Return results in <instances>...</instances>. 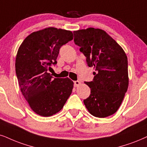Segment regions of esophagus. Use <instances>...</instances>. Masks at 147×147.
Returning a JSON list of instances; mask_svg holds the SVG:
<instances>
[{"mask_svg": "<svg viewBox=\"0 0 147 147\" xmlns=\"http://www.w3.org/2000/svg\"><path fill=\"white\" fill-rule=\"evenodd\" d=\"M74 83H75V87H78L80 84H81V82L79 81H75Z\"/></svg>", "mask_w": 147, "mask_h": 147, "instance_id": "obj_1", "label": "esophagus"}]
</instances>
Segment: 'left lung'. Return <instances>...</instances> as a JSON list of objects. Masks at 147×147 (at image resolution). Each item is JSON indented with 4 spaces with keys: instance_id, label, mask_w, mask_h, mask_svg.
Instances as JSON below:
<instances>
[{
    "instance_id": "8db88e82",
    "label": "left lung",
    "mask_w": 147,
    "mask_h": 147,
    "mask_svg": "<svg viewBox=\"0 0 147 147\" xmlns=\"http://www.w3.org/2000/svg\"><path fill=\"white\" fill-rule=\"evenodd\" d=\"M74 41L93 66L94 80L85 82L90 96L83 100L93 116L105 118L117 112L129 85L127 57L125 51L110 35L99 28H88L74 31Z\"/></svg>"
}]
</instances>
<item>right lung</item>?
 <instances>
[{
    "label": "right lung",
    "instance_id": "add662e5",
    "mask_svg": "<svg viewBox=\"0 0 147 147\" xmlns=\"http://www.w3.org/2000/svg\"><path fill=\"white\" fill-rule=\"evenodd\" d=\"M71 31L49 27L29 34L20 45L16 72L20 90L31 109L42 117L56 114L71 94L69 78H54L48 72L56 64L63 45L72 40Z\"/></svg>",
    "mask_w": 147,
    "mask_h": 147
}]
</instances>
